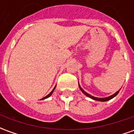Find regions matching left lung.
Returning <instances> with one entry per match:
<instances>
[{
	"label": "left lung",
	"instance_id": "8db88e82",
	"mask_svg": "<svg viewBox=\"0 0 134 134\" xmlns=\"http://www.w3.org/2000/svg\"><path fill=\"white\" fill-rule=\"evenodd\" d=\"M79 85V84H78ZM79 87H80V90H81L82 93H84L85 95L86 96H87V97H89V98H92L93 100H98V101H103V102H104V101H108L109 100H110V99L113 98L114 97H115V96L118 95V93H119V91H120V90H118V91H117L116 93H114L113 95H112V96H109V97H107V98H96V97H94V96H92L91 95H90V94H88V93H87L80 86V85H79Z\"/></svg>",
	"mask_w": 134,
	"mask_h": 134
}]
</instances>
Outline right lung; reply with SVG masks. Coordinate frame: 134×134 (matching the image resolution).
I'll return each mask as SVG.
<instances>
[{"instance_id":"obj_1","label":"right lung","mask_w":134,"mask_h":134,"mask_svg":"<svg viewBox=\"0 0 134 134\" xmlns=\"http://www.w3.org/2000/svg\"><path fill=\"white\" fill-rule=\"evenodd\" d=\"M55 87H56V86H55V87H54V89H53L52 91V92H51V93H50L49 94V95H47V96H45V97H44V98H42V99H46V98H49V96H52V94L53 92H54V89H55Z\"/></svg>"}]
</instances>
